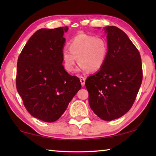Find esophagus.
Returning a JSON list of instances; mask_svg holds the SVG:
<instances>
[{"label": "esophagus", "mask_w": 156, "mask_h": 156, "mask_svg": "<svg viewBox=\"0 0 156 156\" xmlns=\"http://www.w3.org/2000/svg\"><path fill=\"white\" fill-rule=\"evenodd\" d=\"M79 78H80V83H81L82 86H84V83H85V78H84V77H83V76H80V77H79Z\"/></svg>", "instance_id": "obj_1"}]
</instances>
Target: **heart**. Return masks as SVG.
I'll return each instance as SVG.
<instances>
[{
    "instance_id": "b5f03b06",
    "label": "heart",
    "mask_w": 156,
    "mask_h": 156,
    "mask_svg": "<svg viewBox=\"0 0 156 156\" xmlns=\"http://www.w3.org/2000/svg\"><path fill=\"white\" fill-rule=\"evenodd\" d=\"M68 49L62 51L65 69L68 72L74 70L76 60L83 72H97L104 67L109 52L107 40L101 36L80 34L68 43Z\"/></svg>"
}]
</instances>
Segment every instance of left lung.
<instances>
[{
	"mask_svg": "<svg viewBox=\"0 0 156 156\" xmlns=\"http://www.w3.org/2000/svg\"><path fill=\"white\" fill-rule=\"evenodd\" d=\"M109 52L105 65L85 81L91 110L102 120L125 115L135 102L142 80L139 51L117 27L105 28Z\"/></svg>",
	"mask_w": 156,
	"mask_h": 156,
	"instance_id": "obj_1",
	"label": "left lung"
}]
</instances>
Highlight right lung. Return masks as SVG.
Segmentation results:
<instances>
[{
  "mask_svg": "<svg viewBox=\"0 0 156 156\" xmlns=\"http://www.w3.org/2000/svg\"><path fill=\"white\" fill-rule=\"evenodd\" d=\"M67 30L68 27L40 29L18 58L17 91L27 112L44 122L59 119L81 88L79 78L69 74L62 65Z\"/></svg>",
  "mask_w": 156,
  "mask_h": 156,
  "instance_id": "right-lung-1",
  "label": "right lung"
}]
</instances>
